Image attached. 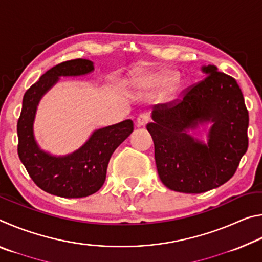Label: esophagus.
Segmentation results:
<instances>
[{"instance_id":"1","label":"esophagus","mask_w":262,"mask_h":262,"mask_svg":"<svg viewBox=\"0 0 262 262\" xmlns=\"http://www.w3.org/2000/svg\"><path fill=\"white\" fill-rule=\"evenodd\" d=\"M149 120H150L149 114H147V113H142V114H140L139 117H137V119H136V125L139 126V127H144V126L147 125V123L149 122Z\"/></svg>"}]
</instances>
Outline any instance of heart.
Masks as SVG:
<instances>
[{
  "label": "heart",
  "mask_w": 262,
  "mask_h": 262,
  "mask_svg": "<svg viewBox=\"0 0 262 262\" xmlns=\"http://www.w3.org/2000/svg\"><path fill=\"white\" fill-rule=\"evenodd\" d=\"M177 76L171 72L156 74L144 79V86L149 89H164L176 81ZM176 84V82L174 83Z\"/></svg>",
  "instance_id": "obj_1"
}]
</instances>
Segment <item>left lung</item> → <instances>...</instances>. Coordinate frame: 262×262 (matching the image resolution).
<instances>
[{
    "instance_id": "8db88e82",
    "label": "left lung",
    "mask_w": 262,
    "mask_h": 262,
    "mask_svg": "<svg viewBox=\"0 0 262 262\" xmlns=\"http://www.w3.org/2000/svg\"><path fill=\"white\" fill-rule=\"evenodd\" d=\"M177 104H158L147 125L155 144L158 176L167 188L203 193L234 174L248 147V112L241 88L215 66ZM210 123L206 144L189 134Z\"/></svg>"
}]
</instances>
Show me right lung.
<instances>
[{
	"instance_id": "add662e5",
	"label": "right lung",
	"mask_w": 262,
	"mask_h": 262,
	"mask_svg": "<svg viewBox=\"0 0 262 262\" xmlns=\"http://www.w3.org/2000/svg\"><path fill=\"white\" fill-rule=\"evenodd\" d=\"M94 62L75 59L46 72L25 92L17 123L18 156L34 184L56 196L75 199L96 193L104 185L110 158L134 130L128 120L96 129L81 148L64 156H54L39 147L34 137L35 113L43 95L60 77H75L94 72Z\"/></svg>"
}]
</instances>
